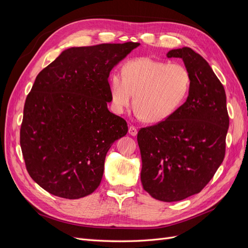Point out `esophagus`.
Wrapping results in <instances>:
<instances>
[{
	"instance_id": "1",
	"label": "esophagus",
	"mask_w": 248,
	"mask_h": 248,
	"mask_svg": "<svg viewBox=\"0 0 248 248\" xmlns=\"http://www.w3.org/2000/svg\"><path fill=\"white\" fill-rule=\"evenodd\" d=\"M128 132H129V134L130 136H132V137H136L137 134H138V128L136 126H129V129H128Z\"/></svg>"
}]
</instances>
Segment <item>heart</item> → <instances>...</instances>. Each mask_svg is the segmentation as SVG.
<instances>
[{
	"label": "heart",
	"mask_w": 248,
	"mask_h": 248,
	"mask_svg": "<svg viewBox=\"0 0 248 248\" xmlns=\"http://www.w3.org/2000/svg\"><path fill=\"white\" fill-rule=\"evenodd\" d=\"M190 85L191 78L185 66L138 58L123 66L122 76L111 74L109 93L118 114H123L131 106L134 95L138 115L146 122L159 123L182 106Z\"/></svg>",
	"instance_id": "heart-1"
}]
</instances>
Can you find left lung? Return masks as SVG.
Returning <instances> with one entry per match:
<instances>
[{"label":"left lung","instance_id":"8db88e82","mask_svg":"<svg viewBox=\"0 0 248 248\" xmlns=\"http://www.w3.org/2000/svg\"><path fill=\"white\" fill-rule=\"evenodd\" d=\"M189 71L186 101L170 118L141 128L140 181L152 198L177 202L199 193L223 161L229 129L227 96L209 63L190 47L171 49Z\"/></svg>","mask_w":248,"mask_h":248}]
</instances>
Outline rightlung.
<instances>
[{
	"label": "right lung",
	"instance_id": "add662e5",
	"mask_svg": "<svg viewBox=\"0 0 248 248\" xmlns=\"http://www.w3.org/2000/svg\"><path fill=\"white\" fill-rule=\"evenodd\" d=\"M139 46L67 48L37 76L25 102L20 147L29 175L44 190L74 200L99 186L108 151L128 131L108 108L109 72Z\"/></svg>",
	"mask_w": 248,
	"mask_h": 248
}]
</instances>
